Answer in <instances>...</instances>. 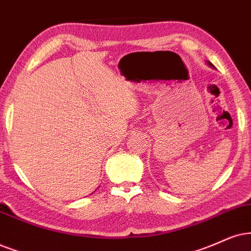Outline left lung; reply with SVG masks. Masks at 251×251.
<instances>
[{"mask_svg": "<svg viewBox=\"0 0 251 251\" xmlns=\"http://www.w3.org/2000/svg\"><path fill=\"white\" fill-rule=\"evenodd\" d=\"M207 63H208V65H210V66H211V67H212V63H211V62H208V61H207Z\"/></svg>", "mask_w": 251, "mask_h": 251, "instance_id": "1", "label": "left lung"}]
</instances>
